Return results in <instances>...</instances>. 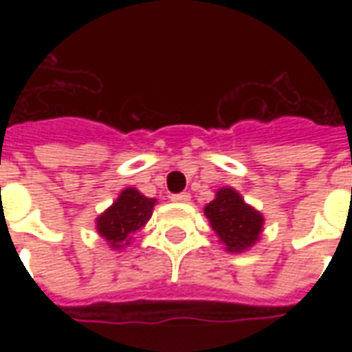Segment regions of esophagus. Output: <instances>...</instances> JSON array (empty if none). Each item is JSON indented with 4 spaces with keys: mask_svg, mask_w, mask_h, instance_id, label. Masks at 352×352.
I'll return each mask as SVG.
<instances>
[{
    "mask_svg": "<svg viewBox=\"0 0 352 352\" xmlns=\"http://www.w3.org/2000/svg\"><path fill=\"white\" fill-rule=\"evenodd\" d=\"M171 201H175V204H186V201H190V194H188V192L173 194V196H171Z\"/></svg>",
    "mask_w": 352,
    "mask_h": 352,
    "instance_id": "1",
    "label": "esophagus"
}]
</instances>
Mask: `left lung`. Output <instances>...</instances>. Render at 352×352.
<instances>
[{
    "mask_svg": "<svg viewBox=\"0 0 352 352\" xmlns=\"http://www.w3.org/2000/svg\"><path fill=\"white\" fill-rule=\"evenodd\" d=\"M207 221L226 245L228 252H243L258 241L264 226V217L256 209L247 206L241 194L234 188H221L206 209Z\"/></svg>",
    "mask_w": 352,
    "mask_h": 352,
    "instance_id": "1",
    "label": "left lung"
}]
</instances>
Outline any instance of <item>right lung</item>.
<instances>
[{
  "label": "right lung",
  "mask_w": 352,
  "mask_h": 352,
  "mask_svg": "<svg viewBox=\"0 0 352 352\" xmlns=\"http://www.w3.org/2000/svg\"><path fill=\"white\" fill-rule=\"evenodd\" d=\"M156 199L146 198L135 188H124L113 206L96 219V228L111 249L130 245L131 234L146 224L153 214Z\"/></svg>",
  "instance_id": "obj_1"
}]
</instances>
